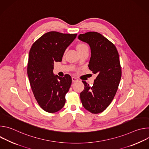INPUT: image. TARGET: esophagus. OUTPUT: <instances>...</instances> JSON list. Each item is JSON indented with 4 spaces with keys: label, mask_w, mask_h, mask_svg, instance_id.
I'll list each match as a JSON object with an SVG mask.
<instances>
[{
    "label": "esophagus",
    "mask_w": 149,
    "mask_h": 149,
    "mask_svg": "<svg viewBox=\"0 0 149 149\" xmlns=\"http://www.w3.org/2000/svg\"><path fill=\"white\" fill-rule=\"evenodd\" d=\"M72 82H76V81H78V79L76 77H72Z\"/></svg>",
    "instance_id": "34e87169"
}]
</instances>
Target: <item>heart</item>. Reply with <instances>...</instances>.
Returning <instances> with one entry per match:
<instances>
[{"instance_id":"1","label":"heart","mask_w":149,"mask_h":149,"mask_svg":"<svg viewBox=\"0 0 149 149\" xmlns=\"http://www.w3.org/2000/svg\"><path fill=\"white\" fill-rule=\"evenodd\" d=\"M84 49H88V47L86 45L83 44H80L78 45L77 47V49L78 51Z\"/></svg>"}]
</instances>
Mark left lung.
Listing matches in <instances>:
<instances>
[{
  "instance_id": "1",
  "label": "left lung",
  "mask_w": 149,
  "mask_h": 149,
  "mask_svg": "<svg viewBox=\"0 0 149 149\" xmlns=\"http://www.w3.org/2000/svg\"><path fill=\"white\" fill-rule=\"evenodd\" d=\"M78 38L89 45L91 58L88 67L97 74L92 87L82 81L85 87L80 99L85 109L98 114L108 107L117 91L121 77L119 55L115 45L98 32L80 34Z\"/></svg>"
}]
</instances>
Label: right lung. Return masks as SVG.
<instances>
[{"mask_svg":"<svg viewBox=\"0 0 149 149\" xmlns=\"http://www.w3.org/2000/svg\"><path fill=\"white\" fill-rule=\"evenodd\" d=\"M77 34L49 32L32 45L29 53L27 73L35 99L44 111L53 113L59 111L65 103V95L72 83L70 75H55L54 62H61L67 47Z\"/></svg>","mask_w":149,"mask_h":149,"instance_id":"add662e5","label":"right lung"}]
</instances>
